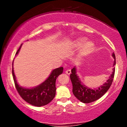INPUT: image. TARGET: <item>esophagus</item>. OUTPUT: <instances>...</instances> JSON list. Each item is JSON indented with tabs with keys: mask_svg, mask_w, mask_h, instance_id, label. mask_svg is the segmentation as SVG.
Returning a JSON list of instances; mask_svg holds the SVG:
<instances>
[{
	"mask_svg": "<svg viewBox=\"0 0 127 127\" xmlns=\"http://www.w3.org/2000/svg\"><path fill=\"white\" fill-rule=\"evenodd\" d=\"M65 73L67 74V75H70L71 73V70L70 69H67L65 70Z\"/></svg>",
	"mask_w": 127,
	"mask_h": 127,
	"instance_id": "1",
	"label": "esophagus"
}]
</instances>
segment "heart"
<instances>
[{"label": "heart", "instance_id": "b5f03b06", "mask_svg": "<svg viewBox=\"0 0 127 127\" xmlns=\"http://www.w3.org/2000/svg\"><path fill=\"white\" fill-rule=\"evenodd\" d=\"M85 41L86 38L85 37H80L74 40L72 42L73 46L77 48L81 47L82 45L81 49V55L83 56L91 54L95 49V45L93 42Z\"/></svg>", "mask_w": 127, "mask_h": 127}]
</instances>
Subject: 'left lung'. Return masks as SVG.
Here are the masks:
<instances>
[{"label": "left lung", "instance_id": "8db88e82", "mask_svg": "<svg viewBox=\"0 0 127 127\" xmlns=\"http://www.w3.org/2000/svg\"><path fill=\"white\" fill-rule=\"evenodd\" d=\"M112 56L115 59L114 63H113V66H115V65L116 64V60H115L116 59H115V55L114 53H113ZM113 70L112 72V73L109 76L107 82H106L99 88L93 90V89L88 88L81 83L79 78L76 75V69L75 67H74L71 70L72 73L70 76V80L72 83V91L74 95L79 100L84 103H91V102L96 101L97 100L101 98L102 96L108 91L112 85V82H113L115 70V68H113Z\"/></svg>", "mask_w": 127, "mask_h": 127}]
</instances>
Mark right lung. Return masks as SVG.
Masks as SVG:
<instances>
[{"mask_svg":"<svg viewBox=\"0 0 127 127\" xmlns=\"http://www.w3.org/2000/svg\"><path fill=\"white\" fill-rule=\"evenodd\" d=\"M21 46V45L16 52L15 55L18 54ZM63 72V67L55 68L52 70L51 75L45 80V81L37 87L32 88H25L20 87L17 83L13 67L12 71L13 79L18 94L26 102L32 105L37 107L46 105L54 98L56 92V79Z\"/></svg>","mask_w":127,"mask_h":127,"instance_id":"1","label":"right lung"}]
</instances>
